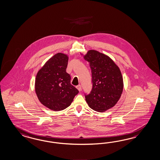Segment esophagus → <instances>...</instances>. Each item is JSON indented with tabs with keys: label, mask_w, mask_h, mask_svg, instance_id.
<instances>
[{
	"label": "esophagus",
	"mask_w": 160,
	"mask_h": 160,
	"mask_svg": "<svg viewBox=\"0 0 160 160\" xmlns=\"http://www.w3.org/2000/svg\"><path fill=\"white\" fill-rule=\"evenodd\" d=\"M76 88H77V89H78L79 91H81V85H77Z\"/></svg>",
	"instance_id": "esophagus-1"
}]
</instances>
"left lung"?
Returning <instances> with one entry per match:
<instances>
[{
    "mask_svg": "<svg viewBox=\"0 0 160 160\" xmlns=\"http://www.w3.org/2000/svg\"><path fill=\"white\" fill-rule=\"evenodd\" d=\"M81 54L89 62L92 71L93 86L85 96L87 103L95 111L105 112L115 106L123 92L121 71L113 59L98 51L90 50Z\"/></svg>",
    "mask_w": 160,
    "mask_h": 160,
    "instance_id": "1",
    "label": "left lung"
}]
</instances>
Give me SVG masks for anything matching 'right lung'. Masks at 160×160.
<instances>
[{
  "mask_svg": "<svg viewBox=\"0 0 160 160\" xmlns=\"http://www.w3.org/2000/svg\"><path fill=\"white\" fill-rule=\"evenodd\" d=\"M68 55L58 52L39 69L35 79V92L41 104L53 111L67 108L78 93L66 72Z\"/></svg>",
  "mask_w": 160,
  "mask_h": 160,
  "instance_id": "right-lung-1",
  "label": "right lung"
}]
</instances>
